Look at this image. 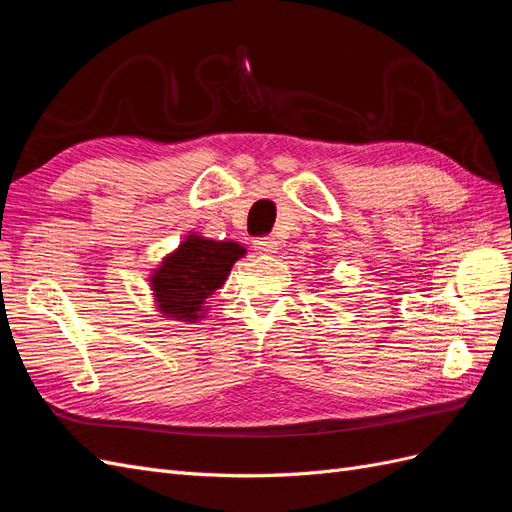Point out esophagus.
<instances>
[{
	"instance_id": "34e87169",
	"label": "esophagus",
	"mask_w": 512,
	"mask_h": 512,
	"mask_svg": "<svg viewBox=\"0 0 512 512\" xmlns=\"http://www.w3.org/2000/svg\"><path fill=\"white\" fill-rule=\"evenodd\" d=\"M254 247H256L258 254H265V256L275 254L277 250H280V245H277V241L273 237H260V239H256Z\"/></svg>"
}]
</instances>
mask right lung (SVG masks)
I'll return each mask as SVG.
<instances>
[{
  "label": "right lung",
  "mask_w": 512,
  "mask_h": 512,
  "mask_svg": "<svg viewBox=\"0 0 512 512\" xmlns=\"http://www.w3.org/2000/svg\"><path fill=\"white\" fill-rule=\"evenodd\" d=\"M243 256L245 247L235 241H213L190 232L151 275L158 312L181 322L205 318L207 299L222 288L232 265Z\"/></svg>",
  "instance_id": "add662e5"
}]
</instances>
